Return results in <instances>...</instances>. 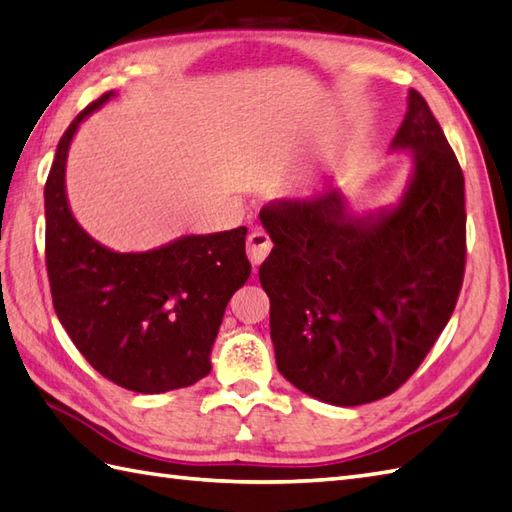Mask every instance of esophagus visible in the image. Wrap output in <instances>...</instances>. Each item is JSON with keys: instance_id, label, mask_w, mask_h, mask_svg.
I'll list each match as a JSON object with an SVG mask.
<instances>
[{"instance_id": "obj_1", "label": "esophagus", "mask_w": 512, "mask_h": 512, "mask_svg": "<svg viewBox=\"0 0 512 512\" xmlns=\"http://www.w3.org/2000/svg\"><path fill=\"white\" fill-rule=\"evenodd\" d=\"M271 252V238L265 230H254L247 236V254L254 265H260Z\"/></svg>"}]
</instances>
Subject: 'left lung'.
Instances as JSON below:
<instances>
[{"label":"left lung","mask_w":512,"mask_h":512,"mask_svg":"<svg viewBox=\"0 0 512 512\" xmlns=\"http://www.w3.org/2000/svg\"><path fill=\"white\" fill-rule=\"evenodd\" d=\"M392 144L407 146L416 168L401 206L379 221L350 217L337 192L260 210L274 241L258 278L278 370L324 403L352 407L399 390L462 289L464 175L416 89Z\"/></svg>","instance_id":"8db88e82"}]
</instances>
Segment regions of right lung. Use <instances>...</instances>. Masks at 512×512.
Masks as SVG:
<instances>
[{
    "instance_id": "right-lung-1",
    "label": "right lung",
    "mask_w": 512,
    "mask_h": 512,
    "mask_svg": "<svg viewBox=\"0 0 512 512\" xmlns=\"http://www.w3.org/2000/svg\"><path fill=\"white\" fill-rule=\"evenodd\" d=\"M111 94L89 102L56 146L45 181V267L54 311L89 366L124 390L160 394L210 372L225 306L252 274L247 227L144 254H116L89 238L67 206L65 157L78 124Z\"/></svg>"
}]
</instances>
